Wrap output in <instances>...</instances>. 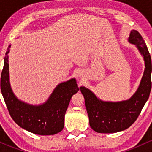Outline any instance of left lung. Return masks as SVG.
Instances as JSON below:
<instances>
[{
  "label": "left lung",
  "instance_id": "left-lung-1",
  "mask_svg": "<svg viewBox=\"0 0 152 152\" xmlns=\"http://www.w3.org/2000/svg\"><path fill=\"white\" fill-rule=\"evenodd\" d=\"M128 42L134 44L143 57L145 69L140 85L130 99L104 102L87 87H80L84 96L90 126L99 133H115L128 129L140 115L151 89V59L146 45L137 31H130Z\"/></svg>",
  "mask_w": 152,
  "mask_h": 152
}]
</instances>
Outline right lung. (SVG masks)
Segmentation results:
<instances>
[{
	"label": "right lung",
	"mask_w": 152,
	"mask_h": 152,
	"mask_svg": "<svg viewBox=\"0 0 152 152\" xmlns=\"http://www.w3.org/2000/svg\"><path fill=\"white\" fill-rule=\"evenodd\" d=\"M9 45L4 57L1 90L11 117L18 126L39 135L57 134L64 128L65 115L73 95L79 90L75 78L59 83L45 103L33 105L20 100L12 90L10 82Z\"/></svg>",
	"instance_id": "1"
}]
</instances>
